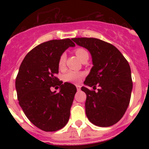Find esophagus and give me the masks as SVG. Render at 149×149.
Listing matches in <instances>:
<instances>
[{"instance_id":"obj_1","label":"esophagus","mask_w":149,"mask_h":149,"mask_svg":"<svg viewBox=\"0 0 149 149\" xmlns=\"http://www.w3.org/2000/svg\"><path fill=\"white\" fill-rule=\"evenodd\" d=\"M76 88H77V89L78 91L81 90V86L80 85H76Z\"/></svg>"}]
</instances>
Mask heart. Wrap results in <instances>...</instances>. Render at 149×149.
<instances>
[{
    "mask_svg": "<svg viewBox=\"0 0 149 149\" xmlns=\"http://www.w3.org/2000/svg\"><path fill=\"white\" fill-rule=\"evenodd\" d=\"M75 54L78 57L80 60H82L85 56H89L88 55V52L86 51V49H84L83 48H78L75 49ZM65 59H66V55L65 53L62 54L60 55V58H59L58 61V65L60 68L63 67V65H65ZM84 76V72H75V71H68V72L63 75V79L64 81L66 82L70 83H78L81 81V78Z\"/></svg>",
    "mask_w": 149,
    "mask_h": 149,
    "instance_id": "b5f03b06",
    "label": "heart"
}]
</instances>
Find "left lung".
<instances>
[{"label":"left lung","mask_w":149,"mask_h":149,"mask_svg":"<svg viewBox=\"0 0 149 149\" xmlns=\"http://www.w3.org/2000/svg\"><path fill=\"white\" fill-rule=\"evenodd\" d=\"M77 45L86 48L93 66L84 84L95 89L81 87L86 95V114L95 125L110 127L124 116L131 100L133 82L131 68L115 46L95 38H73Z\"/></svg>","instance_id":"1"}]
</instances>
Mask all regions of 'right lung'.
Instances as JSON below:
<instances>
[{
	"label": "right lung",
	"mask_w": 149,
	"mask_h": 149,
	"mask_svg": "<svg viewBox=\"0 0 149 149\" xmlns=\"http://www.w3.org/2000/svg\"><path fill=\"white\" fill-rule=\"evenodd\" d=\"M74 43L70 39H54L39 45L25 56L15 79L18 103L27 119L44 131L63 128L70 116L76 86L56 75L60 55ZM60 86L59 93L51 87Z\"/></svg>",
	"instance_id": "add662e5"
}]
</instances>
